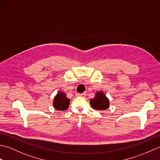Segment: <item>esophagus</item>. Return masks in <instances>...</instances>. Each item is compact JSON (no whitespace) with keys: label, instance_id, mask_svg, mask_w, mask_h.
Returning a JSON list of instances; mask_svg holds the SVG:
<instances>
[{"label":"esophagus","instance_id":"esophagus-1","mask_svg":"<svg viewBox=\"0 0 160 160\" xmlns=\"http://www.w3.org/2000/svg\"><path fill=\"white\" fill-rule=\"evenodd\" d=\"M84 95H85V93H77L76 94V96H84Z\"/></svg>","mask_w":160,"mask_h":160}]
</instances>
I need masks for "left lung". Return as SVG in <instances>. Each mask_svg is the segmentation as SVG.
Returning <instances> with one entry per match:
<instances>
[{"label":"left lung","mask_w":160,"mask_h":160,"mask_svg":"<svg viewBox=\"0 0 160 160\" xmlns=\"http://www.w3.org/2000/svg\"><path fill=\"white\" fill-rule=\"evenodd\" d=\"M90 104L94 109L100 111L107 109L109 105L108 98L101 91L97 92L95 98L90 100Z\"/></svg>","instance_id":"obj_1"}]
</instances>
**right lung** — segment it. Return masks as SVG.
<instances>
[{"mask_svg":"<svg viewBox=\"0 0 160 160\" xmlns=\"http://www.w3.org/2000/svg\"><path fill=\"white\" fill-rule=\"evenodd\" d=\"M70 104V100L67 98L65 93L60 92L56 95L54 98L53 100V107L56 109L58 111H64L69 107Z\"/></svg>","mask_w":160,"mask_h":160,"instance_id":"obj_1","label":"right lung"}]
</instances>
